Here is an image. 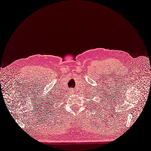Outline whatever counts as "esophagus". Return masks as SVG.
<instances>
[{
    "label": "esophagus",
    "instance_id": "obj_1",
    "mask_svg": "<svg viewBox=\"0 0 151 151\" xmlns=\"http://www.w3.org/2000/svg\"><path fill=\"white\" fill-rule=\"evenodd\" d=\"M70 92H71V93H73V92H72V91H70Z\"/></svg>",
    "mask_w": 151,
    "mask_h": 151
}]
</instances>
